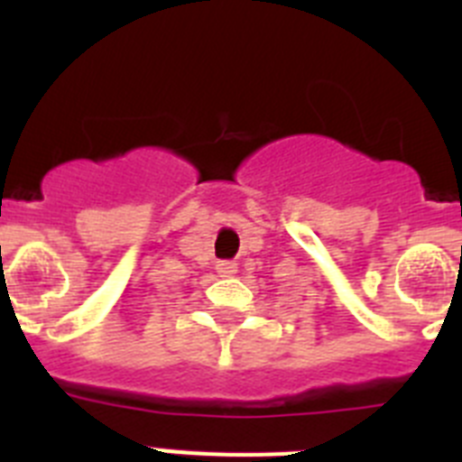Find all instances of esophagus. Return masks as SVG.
<instances>
[{"mask_svg":"<svg viewBox=\"0 0 462 462\" xmlns=\"http://www.w3.org/2000/svg\"><path fill=\"white\" fill-rule=\"evenodd\" d=\"M236 268L238 266H236L234 261H217V273L222 277H231L236 273Z\"/></svg>","mask_w":462,"mask_h":462,"instance_id":"esophagus-1","label":"esophagus"}]
</instances>
